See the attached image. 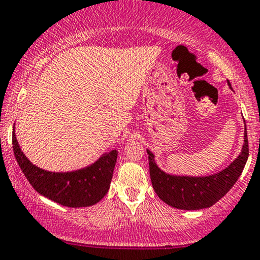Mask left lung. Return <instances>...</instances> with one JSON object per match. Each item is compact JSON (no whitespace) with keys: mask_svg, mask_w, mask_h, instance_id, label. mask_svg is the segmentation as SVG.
Here are the masks:
<instances>
[{"mask_svg":"<svg viewBox=\"0 0 260 260\" xmlns=\"http://www.w3.org/2000/svg\"><path fill=\"white\" fill-rule=\"evenodd\" d=\"M244 145L239 156L220 173L209 176H175L165 174L154 161V155L148 151L150 179L157 197L170 207L183 210H199L210 208L220 200L237 183L249 156L247 127Z\"/></svg>","mask_w":260,"mask_h":260,"instance_id":"left-lung-1","label":"left lung"}]
</instances>
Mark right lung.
I'll return each instance as SVG.
<instances>
[{"label":"right lung","instance_id":"right-lung-1","mask_svg":"<svg viewBox=\"0 0 260 260\" xmlns=\"http://www.w3.org/2000/svg\"><path fill=\"white\" fill-rule=\"evenodd\" d=\"M15 157L32 188L63 207L84 208L100 202L110 188L117 151L112 150L85 169L70 173H51L40 169L21 151L12 134Z\"/></svg>","mask_w":260,"mask_h":260}]
</instances>
